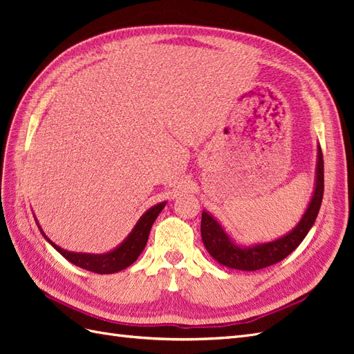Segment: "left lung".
<instances>
[{"mask_svg": "<svg viewBox=\"0 0 354 354\" xmlns=\"http://www.w3.org/2000/svg\"><path fill=\"white\" fill-rule=\"evenodd\" d=\"M316 187L310 205L301 221L298 226L288 233L286 236L276 239L273 242L260 243L250 246V248H241L223 230L220 224L214 220L208 212H202L201 220V236L205 245L207 251L212 255L214 260H217L220 264L232 267V269L254 272L264 269L272 264L282 261L285 257L291 254L297 246L303 242L308 230L316 221L317 212L322 205L324 198V155L322 149L319 147L317 153V171H316Z\"/></svg>", "mask_w": 354, "mask_h": 354, "instance_id": "left-lung-1", "label": "left lung"}]
</instances>
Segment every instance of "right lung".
Segmentation results:
<instances>
[{
	"mask_svg": "<svg viewBox=\"0 0 354 354\" xmlns=\"http://www.w3.org/2000/svg\"><path fill=\"white\" fill-rule=\"evenodd\" d=\"M167 202H160L158 205L152 207L151 209H147L143 217L138 220L136 224V227L133 232L128 234V238L118 246L116 250L108 252V254H100V255H94V254H78V252H69L59 248L57 245L53 243L44 233L46 239L55 246V248L65 257L68 261L72 264L81 267V269H85L93 273H99V274H109V273H116L120 270L127 269L128 266H131L137 259L138 255L142 254L145 250V246L149 239V233H151L152 224L159 216V212L162 211ZM39 227V226H38Z\"/></svg>",
	"mask_w": 354,
	"mask_h": 354,
	"instance_id": "right-lung-1",
	"label": "right lung"
}]
</instances>
